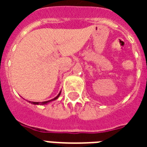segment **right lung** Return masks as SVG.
Segmentation results:
<instances>
[{
	"instance_id": "1",
	"label": "right lung",
	"mask_w": 147,
	"mask_h": 147,
	"mask_svg": "<svg viewBox=\"0 0 147 147\" xmlns=\"http://www.w3.org/2000/svg\"><path fill=\"white\" fill-rule=\"evenodd\" d=\"M59 95H60V93H59V94H58L57 96L55 97V98H53V99H52V100H47V101H43V102L39 103V102H33V101H30V102L31 104H33V105H46V104H47V103L49 102V101H52V100H55L56 98H58V97L59 96Z\"/></svg>"
}]
</instances>
